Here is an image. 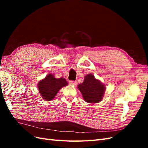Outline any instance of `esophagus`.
<instances>
[{"mask_svg":"<svg viewBox=\"0 0 148 148\" xmlns=\"http://www.w3.org/2000/svg\"><path fill=\"white\" fill-rule=\"evenodd\" d=\"M69 83H70V84L74 85V86H75V85L77 84V82H76V81H72V80H71V81H70Z\"/></svg>","mask_w":148,"mask_h":148,"instance_id":"obj_1","label":"esophagus"}]
</instances>
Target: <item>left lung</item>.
Wrapping results in <instances>:
<instances>
[{
    "label": "left lung",
    "mask_w": 148,
    "mask_h": 148,
    "mask_svg": "<svg viewBox=\"0 0 148 148\" xmlns=\"http://www.w3.org/2000/svg\"><path fill=\"white\" fill-rule=\"evenodd\" d=\"M78 88L85 101L88 103H97L102 100L106 88L93 75L89 74L84 77L83 83L78 85Z\"/></svg>",
    "instance_id": "left-lung-1"
}]
</instances>
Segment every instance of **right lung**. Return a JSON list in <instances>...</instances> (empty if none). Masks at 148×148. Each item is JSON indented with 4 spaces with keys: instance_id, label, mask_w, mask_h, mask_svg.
<instances>
[{
    "instance_id": "add662e5",
    "label": "right lung",
    "mask_w": 148,
    "mask_h": 148,
    "mask_svg": "<svg viewBox=\"0 0 148 148\" xmlns=\"http://www.w3.org/2000/svg\"><path fill=\"white\" fill-rule=\"evenodd\" d=\"M67 84L68 83L64 78H56L53 75L49 74L38 83V90L42 97L49 101L55 97L62 87Z\"/></svg>"
}]
</instances>
